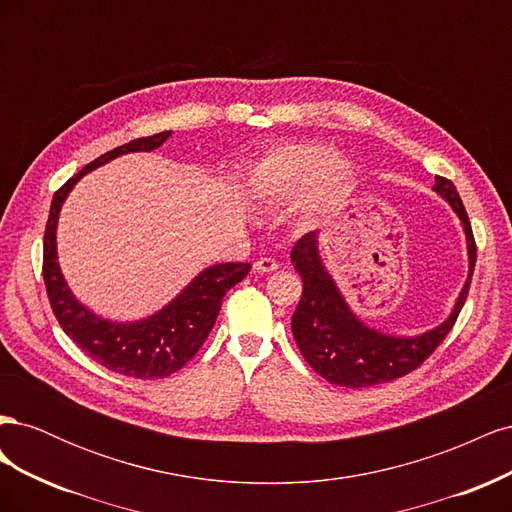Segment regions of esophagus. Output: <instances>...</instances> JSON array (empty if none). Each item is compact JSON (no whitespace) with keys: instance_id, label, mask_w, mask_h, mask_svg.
<instances>
[{"instance_id":"34e87169","label":"esophagus","mask_w":512,"mask_h":512,"mask_svg":"<svg viewBox=\"0 0 512 512\" xmlns=\"http://www.w3.org/2000/svg\"><path fill=\"white\" fill-rule=\"evenodd\" d=\"M280 269V265L273 258H258L254 262V273H273Z\"/></svg>"}]
</instances>
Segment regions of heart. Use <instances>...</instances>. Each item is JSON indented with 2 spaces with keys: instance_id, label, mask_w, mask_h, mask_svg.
I'll return each mask as SVG.
<instances>
[{
  "instance_id": "obj_1",
  "label": "heart",
  "mask_w": 512,
  "mask_h": 512,
  "mask_svg": "<svg viewBox=\"0 0 512 512\" xmlns=\"http://www.w3.org/2000/svg\"><path fill=\"white\" fill-rule=\"evenodd\" d=\"M348 175V166L335 162V153L324 145H288L277 149L254 168L250 185L256 196L286 203L297 200L327 177L337 185Z\"/></svg>"
}]
</instances>
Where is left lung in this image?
I'll return each instance as SVG.
<instances>
[{
  "instance_id": "obj_1",
  "label": "left lung",
  "mask_w": 512,
  "mask_h": 512,
  "mask_svg": "<svg viewBox=\"0 0 512 512\" xmlns=\"http://www.w3.org/2000/svg\"><path fill=\"white\" fill-rule=\"evenodd\" d=\"M433 190L451 203L459 215L463 230H466L470 275L448 320L418 337H393L365 327L350 312L333 277L324 269L318 254L316 232H307L294 243L290 260L303 280V294L292 314V335L297 339L303 359L331 384L363 389V386H374L406 376L418 365H423V361L429 359L433 350L451 333L461 307L468 299L476 265V241L466 207H463L453 181L436 177Z\"/></svg>"
}]
</instances>
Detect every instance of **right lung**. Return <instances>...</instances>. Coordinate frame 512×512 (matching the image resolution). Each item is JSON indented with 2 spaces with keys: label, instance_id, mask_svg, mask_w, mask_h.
I'll list each match as a JSON object with an SVG mask.
<instances>
[{
  "label": "right lung",
  "instance_id": "add662e5",
  "mask_svg": "<svg viewBox=\"0 0 512 512\" xmlns=\"http://www.w3.org/2000/svg\"><path fill=\"white\" fill-rule=\"evenodd\" d=\"M168 136L170 132H160L136 138V141L106 151L104 156L89 162L81 173H76L55 192L49 222L44 228L42 277L61 329L96 363L115 374L138 380L166 378L192 359L218 320L224 294L250 273L252 265L250 262H224V265L209 267L194 277L192 284L183 288L179 297L160 309L158 314L128 324L108 322L89 312L70 292L57 265L55 228L68 192L85 173L123 156V153L158 149Z\"/></svg>",
  "mask_w": 512,
  "mask_h": 512
}]
</instances>
